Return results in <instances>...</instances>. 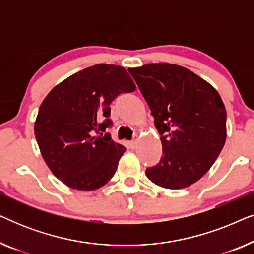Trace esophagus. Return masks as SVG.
<instances>
[{"instance_id": "obj_1", "label": "esophagus", "mask_w": 254, "mask_h": 254, "mask_svg": "<svg viewBox=\"0 0 254 254\" xmlns=\"http://www.w3.org/2000/svg\"><path fill=\"white\" fill-rule=\"evenodd\" d=\"M137 143H138V141H137V138H135V140H133L130 142V148L131 149H135L136 148V145H137Z\"/></svg>"}]
</instances>
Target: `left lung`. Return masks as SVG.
<instances>
[{"label":"left lung","mask_w":254,"mask_h":254,"mask_svg":"<svg viewBox=\"0 0 254 254\" xmlns=\"http://www.w3.org/2000/svg\"><path fill=\"white\" fill-rule=\"evenodd\" d=\"M154 116L162 141L159 163L148 179L170 190L189 187L206 175L227 138V111L213 85L171 64L129 68Z\"/></svg>","instance_id":"obj_1"}]
</instances>
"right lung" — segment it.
Wrapping results in <instances>:
<instances>
[{"label":"right lung","mask_w":254,"mask_h":254,"mask_svg":"<svg viewBox=\"0 0 254 254\" xmlns=\"http://www.w3.org/2000/svg\"><path fill=\"white\" fill-rule=\"evenodd\" d=\"M136 89L126 69L95 64L59 83L39 107L34 135L52 173L65 185L93 190L112 178L126 148L106 128L110 104Z\"/></svg>","instance_id":"add662e5"}]
</instances>
